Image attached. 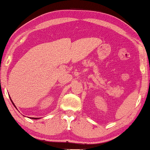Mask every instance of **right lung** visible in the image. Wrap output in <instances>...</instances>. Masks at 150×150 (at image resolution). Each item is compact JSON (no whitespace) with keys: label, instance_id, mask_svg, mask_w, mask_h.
Segmentation results:
<instances>
[{"label":"right lung","instance_id":"right-lung-1","mask_svg":"<svg viewBox=\"0 0 150 150\" xmlns=\"http://www.w3.org/2000/svg\"><path fill=\"white\" fill-rule=\"evenodd\" d=\"M12 102V101H11ZM12 103H13V102H12ZM31 119H34V120H38V119H39V118H35V117H30Z\"/></svg>","mask_w":150,"mask_h":150}]
</instances>
